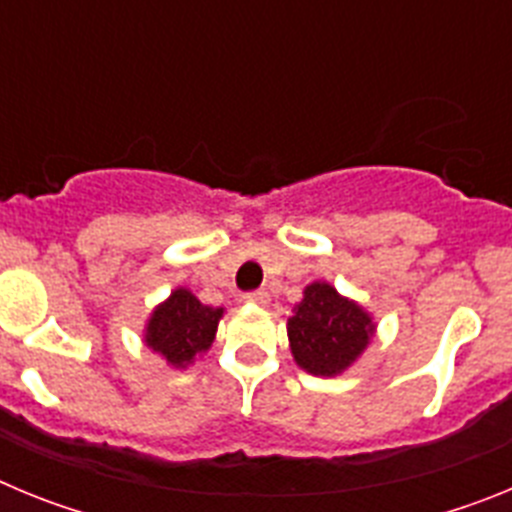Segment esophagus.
I'll return each instance as SVG.
<instances>
[{"label": "esophagus", "mask_w": 512, "mask_h": 512, "mask_svg": "<svg viewBox=\"0 0 512 512\" xmlns=\"http://www.w3.org/2000/svg\"><path fill=\"white\" fill-rule=\"evenodd\" d=\"M243 302H251V305H266L269 302V292L266 289H251L243 295Z\"/></svg>", "instance_id": "esophagus-1"}]
</instances>
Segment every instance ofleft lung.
<instances>
[{
	"instance_id": "1",
	"label": "left lung",
	"mask_w": 512,
	"mask_h": 512,
	"mask_svg": "<svg viewBox=\"0 0 512 512\" xmlns=\"http://www.w3.org/2000/svg\"><path fill=\"white\" fill-rule=\"evenodd\" d=\"M372 318L356 302L343 300L330 284L305 289L289 318V346L297 364L310 374L333 377L364 351L372 336Z\"/></svg>"
}]
</instances>
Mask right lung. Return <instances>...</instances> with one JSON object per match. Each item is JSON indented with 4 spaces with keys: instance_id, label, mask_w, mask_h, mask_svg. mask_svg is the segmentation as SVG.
Masks as SVG:
<instances>
[{
    "instance_id": "1",
    "label": "right lung",
    "mask_w": 512,
    "mask_h": 512,
    "mask_svg": "<svg viewBox=\"0 0 512 512\" xmlns=\"http://www.w3.org/2000/svg\"><path fill=\"white\" fill-rule=\"evenodd\" d=\"M220 318H223V307L202 305L192 292L176 289L151 315L146 343L153 351L164 354L169 364L189 366L202 351L210 348Z\"/></svg>"
}]
</instances>
